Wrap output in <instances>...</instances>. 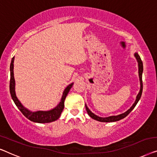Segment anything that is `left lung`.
<instances>
[{"instance_id": "1", "label": "left lung", "mask_w": 157, "mask_h": 157, "mask_svg": "<svg viewBox=\"0 0 157 157\" xmlns=\"http://www.w3.org/2000/svg\"><path fill=\"white\" fill-rule=\"evenodd\" d=\"M134 56L136 57V59H137V62H138L139 75H140V85H141V87H140V92H139V94H137V96H136V101H135V102L134 103V105L132 106L131 108H130L129 109H128L127 112H124V113L121 114H120V115H117V116H111V117H105V118L100 117H98V116L95 115V114H94L91 111H90L89 109H88L87 106H86V110H87V114L90 116V117H92V119H94V120H95L97 121H100V122H117V121H119V120H122V119L124 118L125 117H127L128 114H129L130 112L132 111V109H133L135 107V106L136 105V104H137L139 100H140V99L141 98V96H142V90H143V83H142L143 63H142V59H141V58H140V56H139L138 53L134 54Z\"/></svg>"}]
</instances>
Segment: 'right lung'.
Instances as JSON below:
<instances>
[{
    "instance_id": "right-lung-1",
    "label": "right lung",
    "mask_w": 157,
    "mask_h": 157,
    "mask_svg": "<svg viewBox=\"0 0 157 157\" xmlns=\"http://www.w3.org/2000/svg\"><path fill=\"white\" fill-rule=\"evenodd\" d=\"M13 62H14V57L12 58L11 63H10V95L12 97V99L14 101L15 105L18 108L24 116L27 117L28 120L37 123H49L54 122L57 120L59 117L60 114L64 109V101L66 98V96L69 92L70 88L73 84H70L65 88V90L63 92V95L62 97L60 102L58 104V105L54 109L50 111L43 112V111H37V112H30L29 110L26 109L21 105L20 101L17 100L16 95H15V79L14 75H13Z\"/></svg>"
}]
</instances>
